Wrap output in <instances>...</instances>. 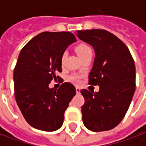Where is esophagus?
Listing matches in <instances>:
<instances>
[{
    "instance_id": "obj_1",
    "label": "esophagus",
    "mask_w": 146,
    "mask_h": 146,
    "mask_svg": "<svg viewBox=\"0 0 146 146\" xmlns=\"http://www.w3.org/2000/svg\"><path fill=\"white\" fill-rule=\"evenodd\" d=\"M76 94H79L80 92V88H78V87H76Z\"/></svg>"
}]
</instances>
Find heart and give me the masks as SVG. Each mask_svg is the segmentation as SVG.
<instances>
[{
    "instance_id": "heart-1",
    "label": "heart",
    "mask_w": 146,
    "mask_h": 146,
    "mask_svg": "<svg viewBox=\"0 0 146 146\" xmlns=\"http://www.w3.org/2000/svg\"><path fill=\"white\" fill-rule=\"evenodd\" d=\"M76 51L81 59L84 58L87 56H89V55H92V54H93L92 48L88 44H84V43H81V44L77 45L76 47ZM66 58V53L64 52L61 56V64H62V66H64V65H65ZM68 80L73 84H79L80 81H81V76L77 75V74H73V75H70L69 76Z\"/></svg>"
}]
</instances>
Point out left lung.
Here are the masks:
<instances>
[{"instance_id":"left-lung-1","label":"left lung","mask_w":146,"mask_h":146,"mask_svg":"<svg viewBox=\"0 0 146 146\" xmlns=\"http://www.w3.org/2000/svg\"><path fill=\"white\" fill-rule=\"evenodd\" d=\"M76 33L95 49L88 84L99 86L98 92L80 90L85 100L81 108L83 122L92 131H109L119 124L130 106L136 87L135 62L125 44L107 30Z\"/></svg>"}]
</instances>
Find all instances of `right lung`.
Returning <instances> with one entry per match:
<instances>
[{"mask_svg":"<svg viewBox=\"0 0 146 146\" xmlns=\"http://www.w3.org/2000/svg\"><path fill=\"white\" fill-rule=\"evenodd\" d=\"M76 39L70 32H43L21 50L14 70L15 97L27 123L45 131L60 128L64 113L76 95V88L65 82L49 88L62 72L61 56Z\"/></svg>","mask_w":146,"mask_h":146,"instance_id":"obj_1","label":"right lung"}]
</instances>
